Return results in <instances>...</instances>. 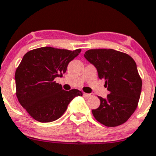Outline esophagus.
I'll return each mask as SVG.
<instances>
[{
    "label": "esophagus",
    "mask_w": 156,
    "mask_h": 156,
    "mask_svg": "<svg viewBox=\"0 0 156 156\" xmlns=\"http://www.w3.org/2000/svg\"><path fill=\"white\" fill-rule=\"evenodd\" d=\"M83 95L85 96V97H86V98H90V97H91V96H93V94H88V93H83Z\"/></svg>",
    "instance_id": "esophagus-1"
}]
</instances>
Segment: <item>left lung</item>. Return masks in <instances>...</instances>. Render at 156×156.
Returning a JSON list of instances; mask_svg holds the SVG:
<instances>
[{"instance_id":"1","label":"left lung","mask_w":156,"mask_h":156,"mask_svg":"<svg viewBox=\"0 0 156 156\" xmlns=\"http://www.w3.org/2000/svg\"><path fill=\"white\" fill-rule=\"evenodd\" d=\"M85 58L94 65L98 78L105 80L109 91L106 98L98 97L100 105L92 114L107 127H115L126 122L138 106L142 81L133 58L113 49H91Z\"/></svg>"}]
</instances>
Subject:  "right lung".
Instances as JSON below:
<instances>
[{"label": "right lung", "mask_w": 156, "mask_h": 156, "mask_svg": "<svg viewBox=\"0 0 156 156\" xmlns=\"http://www.w3.org/2000/svg\"><path fill=\"white\" fill-rule=\"evenodd\" d=\"M81 51L43 47L24 55L15 71L16 95L21 106L36 121L57 120L71 100L82 95L78 89L65 91L55 81L66 72L69 62Z\"/></svg>", "instance_id": "right-lung-1"}]
</instances>
